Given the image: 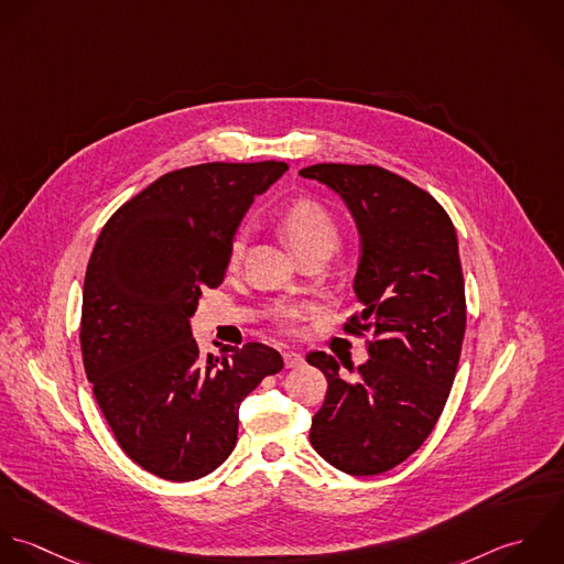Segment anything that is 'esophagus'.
Masks as SVG:
<instances>
[{
  "label": "esophagus",
  "mask_w": 564,
  "mask_h": 564,
  "mask_svg": "<svg viewBox=\"0 0 564 564\" xmlns=\"http://www.w3.org/2000/svg\"><path fill=\"white\" fill-rule=\"evenodd\" d=\"M283 361H285L288 368H299V366L305 364V357L301 352H296V350H285L283 352Z\"/></svg>",
  "instance_id": "1"
}]
</instances>
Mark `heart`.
<instances>
[{
	"label": "heart",
	"instance_id": "heart-1",
	"mask_svg": "<svg viewBox=\"0 0 564 564\" xmlns=\"http://www.w3.org/2000/svg\"><path fill=\"white\" fill-rule=\"evenodd\" d=\"M279 230L290 241V246L296 250V254L303 259L312 252H332L339 243V225L336 216L314 198H301L288 205L279 216ZM248 232L246 228H237L228 243L226 263L230 270H235L246 252ZM314 307L310 303H279L272 307V321L279 329L288 334L299 332V323L305 321Z\"/></svg>",
	"mask_w": 564,
	"mask_h": 564
}]
</instances>
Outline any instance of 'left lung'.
<instances>
[{"instance_id": "8db88e82", "label": "left lung", "mask_w": 564, "mask_h": 564, "mask_svg": "<svg viewBox=\"0 0 564 564\" xmlns=\"http://www.w3.org/2000/svg\"><path fill=\"white\" fill-rule=\"evenodd\" d=\"M301 176L336 189L359 226L361 312L344 334L370 355L352 379L336 357L307 355L329 383L310 441L341 473L379 475L427 441L449 399L466 329L455 228L432 194L379 165L318 163Z\"/></svg>"}]
</instances>
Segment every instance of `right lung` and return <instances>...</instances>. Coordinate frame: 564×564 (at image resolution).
Returning <instances> with one entry per match:
<instances>
[{"label":"right lung","mask_w":564,"mask_h":564,"mask_svg":"<svg viewBox=\"0 0 564 564\" xmlns=\"http://www.w3.org/2000/svg\"><path fill=\"white\" fill-rule=\"evenodd\" d=\"M281 161L203 163L163 174L121 205L91 252L80 348L117 445L148 473L194 481L237 443V410L283 357L259 341L203 357L189 316L223 285L228 243Z\"/></svg>","instance_id":"1"}]
</instances>
